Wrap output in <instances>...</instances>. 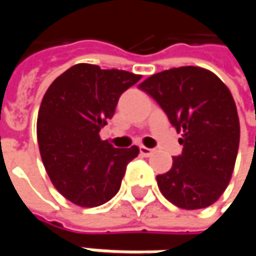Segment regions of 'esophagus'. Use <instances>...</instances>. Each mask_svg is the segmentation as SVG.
<instances>
[{
    "label": "esophagus",
    "instance_id": "34e87169",
    "mask_svg": "<svg viewBox=\"0 0 256 256\" xmlns=\"http://www.w3.org/2000/svg\"><path fill=\"white\" fill-rule=\"evenodd\" d=\"M154 151H155V150H152V148L140 146V152H141V155H142V156H151V155L154 154Z\"/></svg>",
    "mask_w": 256,
    "mask_h": 256
}]
</instances>
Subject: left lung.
<instances>
[{"mask_svg": "<svg viewBox=\"0 0 256 256\" xmlns=\"http://www.w3.org/2000/svg\"><path fill=\"white\" fill-rule=\"evenodd\" d=\"M182 132V152L156 176L162 195L182 210L212 205L226 190L240 146V120L230 90L211 71L180 66L140 84Z\"/></svg>", "mask_w": 256, "mask_h": 256, "instance_id": "left-lung-1", "label": "left lung"}]
</instances>
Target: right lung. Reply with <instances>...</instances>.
<instances>
[{"mask_svg": "<svg viewBox=\"0 0 256 256\" xmlns=\"http://www.w3.org/2000/svg\"><path fill=\"white\" fill-rule=\"evenodd\" d=\"M141 80L120 70L76 64L46 90L36 136L46 174L75 205L94 208L116 195L138 146L114 148L100 131L115 114L120 96Z\"/></svg>", "mask_w": 256, "mask_h": 256, "instance_id": "1", "label": "right lung"}]
</instances>
